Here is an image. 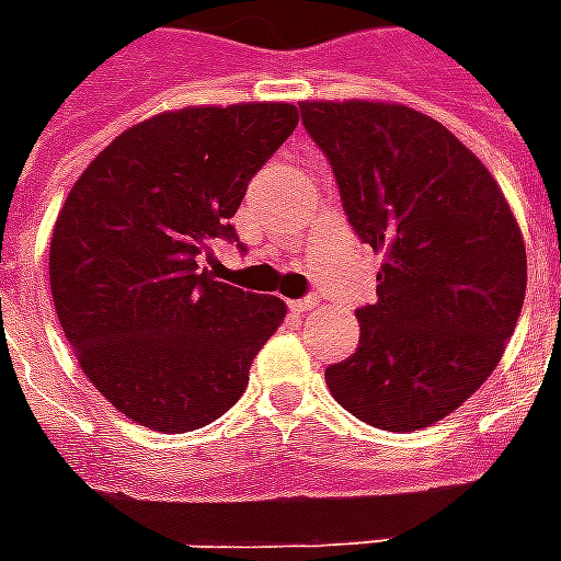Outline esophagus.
<instances>
[{"mask_svg": "<svg viewBox=\"0 0 561 561\" xmlns=\"http://www.w3.org/2000/svg\"><path fill=\"white\" fill-rule=\"evenodd\" d=\"M316 306H318V297H304V300H291V309H294V312H300V316H304V312H312Z\"/></svg>", "mask_w": 561, "mask_h": 561, "instance_id": "obj_1", "label": "esophagus"}]
</instances>
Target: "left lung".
Returning a JSON list of instances; mask_svg holds the SVG:
<instances>
[{
	"mask_svg": "<svg viewBox=\"0 0 561 561\" xmlns=\"http://www.w3.org/2000/svg\"><path fill=\"white\" fill-rule=\"evenodd\" d=\"M348 221L381 252L360 345L328 366L345 412L412 433L457 412L505 354L526 297V243L483 161L400 102H300Z\"/></svg>",
	"mask_w": 561,
	"mask_h": 561,
	"instance_id": "left-lung-1",
	"label": "left lung"
}]
</instances>
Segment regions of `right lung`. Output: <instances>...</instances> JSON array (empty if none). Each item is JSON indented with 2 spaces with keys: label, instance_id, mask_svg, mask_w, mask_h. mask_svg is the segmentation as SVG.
Instances as JSON below:
<instances>
[{
  "label": "right lung",
  "instance_id": "right-lung-1",
  "mask_svg": "<svg viewBox=\"0 0 561 561\" xmlns=\"http://www.w3.org/2000/svg\"><path fill=\"white\" fill-rule=\"evenodd\" d=\"M285 102L195 104L126 128L71 185L50 237V294L104 400L156 433H188L243 397L279 330V297L197 267L237 240L245 185L297 128Z\"/></svg>",
  "mask_w": 561,
  "mask_h": 561
}]
</instances>
